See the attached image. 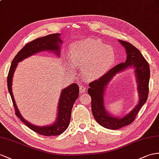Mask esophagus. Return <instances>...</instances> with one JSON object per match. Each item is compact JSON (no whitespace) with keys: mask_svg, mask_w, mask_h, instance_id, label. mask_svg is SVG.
<instances>
[{"mask_svg":"<svg viewBox=\"0 0 159 159\" xmlns=\"http://www.w3.org/2000/svg\"><path fill=\"white\" fill-rule=\"evenodd\" d=\"M79 89H80V93H84L85 91H86V87H85V86H84V85L80 84V86H79Z\"/></svg>","mask_w":159,"mask_h":159,"instance_id":"1","label":"esophagus"}]
</instances>
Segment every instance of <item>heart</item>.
Returning <instances> with one entry per match:
<instances>
[{
  "instance_id": "1",
  "label": "heart",
  "mask_w": 159,
  "mask_h": 159,
  "mask_svg": "<svg viewBox=\"0 0 159 159\" xmlns=\"http://www.w3.org/2000/svg\"><path fill=\"white\" fill-rule=\"evenodd\" d=\"M70 58L75 66L82 69L87 80H94L104 75L116 60L114 49L105 46L101 41L87 39L75 43L70 47ZM71 70L73 66L68 62Z\"/></svg>"
}]
</instances>
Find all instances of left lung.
<instances>
[{
	"instance_id": "left-lung-1",
	"label": "left lung",
	"mask_w": 159,
	"mask_h": 159,
	"mask_svg": "<svg viewBox=\"0 0 159 159\" xmlns=\"http://www.w3.org/2000/svg\"><path fill=\"white\" fill-rule=\"evenodd\" d=\"M127 54L125 62L118 64L111 68L99 79L92 81L89 84V95L91 97V109L95 120L103 127L110 129H117L129 125L135 120L140 108L148 99L149 91L150 66L147 61L141 52L132 44L126 41L119 40ZM128 67L135 68L138 90L140 93V101L137 107L128 115L121 119L112 117L104 109L103 105V93L104 88L116 74Z\"/></svg>"
}]
</instances>
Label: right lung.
<instances>
[{
    "mask_svg": "<svg viewBox=\"0 0 159 159\" xmlns=\"http://www.w3.org/2000/svg\"><path fill=\"white\" fill-rule=\"evenodd\" d=\"M60 34H50L42 38H37L31 42L27 43L17 54L15 56L12 61L11 67L7 76L8 90L10 93L12 101L15 109V115L25 124L28 128L39 134L43 136H57L62 134L68 127L71 117V111L72 106L79 97V87L76 83H73L64 89L61 93V96L58 104V117L55 123L48 126H35L24 120L20 114L19 109L14 99L12 92V79H13L15 68L17 63L27 57L33 55L35 53L44 50H52L55 52L56 54L60 52L59 43H62V40L60 38ZM59 55V54H58Z\"/></svg>",
    "mask_w": 159,
    "mask_h": 159,
    "instance_id": "1",
    "label": "right lung"
}]
</instances>
